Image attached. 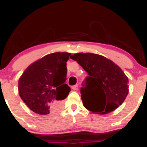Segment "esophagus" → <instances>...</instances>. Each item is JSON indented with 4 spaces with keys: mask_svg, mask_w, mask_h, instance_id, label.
I'll return each mask as SVG.
<instances>
[{
    "mask_svg": "<svg viewBox=\"0 0 147 147\" xmlns=\"http://www.w3.org/2000/svg\"><path fill=\"white\" fill-rule=\"evenodd\" d=\"M71 89L73 90H78V85L76 84V85H74L71 87Z\"/></svg>",
    "mask_w": 147,
    "mask_h": 147,
    "instance_id": "34e87169",
    "label": "esophagus"
}]
</instances>
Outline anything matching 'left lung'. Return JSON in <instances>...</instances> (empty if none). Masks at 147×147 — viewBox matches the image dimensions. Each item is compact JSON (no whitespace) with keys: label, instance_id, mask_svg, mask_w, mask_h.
<instances>
[{"label":"left lung","instance_id":"obj_1","mask_svg":"<svg viewBox=\"0 0 147 147\" xmlns=\"http://www.w3.org/2000/svg\"><path fill=\"white\" fill-rule=\"evenodd\" d=\"M89 75L81 89L85 108L98 114L113 111L129 93V79L121 68L102 55L78 53L70 57ZM83 85V86H84Z\"/></svg>","mask_w":147,"mask_h":147}]
</instances>
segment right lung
<instances>
[{
  "instance_id": "obj_1",
  "label": "right lung",
  "mask_w": 147,
  "mask_h": 147,
  "mask_svg": "<svg viewBox=\"0 0 147 147\" xmlns=\"http://www.w3.org/2000/svg\"><path fill=\"white\" fill-rule=\"evenodd\" d=\"M71 53L49 54L31 63L18 79V93L30 109L40 115L57 111L71 89L66 62Z\"/></svg>"
}]
</instances>
